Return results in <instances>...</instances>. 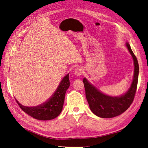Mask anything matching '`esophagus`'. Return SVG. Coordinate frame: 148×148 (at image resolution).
<instances>
[{"mask_svg":"<svg viewBox=\"0 0 148 148\" xmlns=\"http://www.w3.org/2000/svg\"><path fill=\"white\" fill-rule=\"evenodd\" d=\"M74 72H75V74L76 76H78V77H79L80 75H83V69L80 68V67H78V68H77V69L75 70Z\"/></svg>","mask_w":148,"mask_h":148,"instance_id":"esophagus-1","label":"esophagus"}]
</instances>
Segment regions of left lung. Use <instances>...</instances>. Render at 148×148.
Returning a JSON list of instances; mask_svg holds the SVG:
<instances>
[{
  "mask_svg": "<svg viewBox=\"0 0 148 148\" xmlns=\"http://www.w3.org/2000/svg\"><path fill=\"white\" fill-rule=\"evenodd\" d=\"M126 46L133 57L135 65L133 82L126 93L120 97L107 96L97 90L86 78L83 80L86 97L90 109L92 113L99 117L112 118L120 115L129 108L135 97L138 80L139 65L136 57L128 42L126 43Z\"/></svg>",
  "mask_w": 148,
  "mask_h": 148,
  "instance_id": "left-lung-1",
  "label": "left lung"
}]
</instances>
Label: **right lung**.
<instances>
[{
    "label": "right lung",
    "instance_id": "right-lung-1",
    "mask_svg": "<svg viewBox=\"0 0 148 148\" xmlns=\"http://www.w3.org/2000/svg\"><path fill=\"white\" fill-rule=\"evenodd\" d=\"M70 86L69 75L62 79L59 86L52 96L44 104L36 107L22 106L16 100L21 109L37 120H48L56 118L59 115L63 108L65 92Z\"/></svg>",
    "mask_w": 148,
    "mask_h": 148
}]
</instances>
